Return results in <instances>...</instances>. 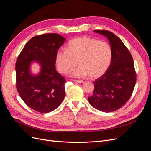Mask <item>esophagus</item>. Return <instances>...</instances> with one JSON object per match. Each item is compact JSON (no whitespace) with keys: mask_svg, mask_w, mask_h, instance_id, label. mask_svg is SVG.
<instances>
[{"mask_svg":"<svg viewBox=\"0 0 151 151\" xmlns=\"http://www.w3.org/2000/svg\"><path fill=\"white\" fill-rule=\"evenodd\" d=\"M73 81L75 82V83H79V84L83 83L84 82L83 81H82V80H76V79H74V80H73Z\"/></svg>","mask_w":151,"mask_h":151,"instance_id":"1","label":"esophagus"}]
</instances>
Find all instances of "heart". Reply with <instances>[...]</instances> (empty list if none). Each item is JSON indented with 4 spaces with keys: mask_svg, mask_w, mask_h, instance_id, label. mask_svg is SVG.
Listing matches in <instances>:
<instances>
[{
    "mask_svg": "<svg viewBox=\"0 0 151 151\" xmlns=\"http://www.w3.org/2000/svg\"><path fill=\"white\" fill-rule=\"evenodd\" d=\"M113 58L112 48L104 41L88 36L77 38L68 43L67 50H59L56 53V65L58 71L66 74L78 65L73 77L88 75L96 78L103 75L110 67Z\"/></svg>",
    "mask_w": 151,
    "mask_h": 151,
    "instance_id": "b5f03b06",
    "label": "heart"
}]
</instances>
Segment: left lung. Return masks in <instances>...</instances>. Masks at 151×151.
<instances>
[{
    "instance_id": "obj_1",
    "label": "left lung",
    "mask_w": 151,
    "mask_h": 151,
    "mask_svg": "<svg viewBox=\"0 0 151 151\" xmlns=\"http://www.w3.org/2000/svg\"><path fill=\"white\" fill-rule=\"evenodd\" d=\"M108 38L113 51L110 67L103 75L94 81L93 94L89 103L104 112L115 111L130 99L136 83L133 58L122 41L112 32L94 30Z\"/></svg>"
}]
</instances>
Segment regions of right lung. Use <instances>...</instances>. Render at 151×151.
<instances>
[{"mask_svg":"<svg viewBox=\"0 0 151 151\" xmlns=\"http://www.w3.org/2000/svg\"><path fill=\"white\" fill-rule=\"evenodd\" d=\"M65 39L57 33L35 36L27 43L17 57L16 63V88L23 101L40 113L52 111L64 98L65 77L55 69L57 50ZM32 61L41 65L38 75L30 72Z\"/></svg>","mask_w":151,"mask_h":151,"instance_id":"right-lung-1","label":"right lung"}]
</instances>
